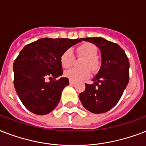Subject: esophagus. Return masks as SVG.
Instances as JSON below:
<instances>
[{
  "instance_id": "34e87169",
  "label": "esophagus",
  "mask_w": 146,
  "mask_h": 146,
  "mask_svg": "<svg viewBox=\"0 0 146 146\" xmlns=\"http://www.w3.org/2000/svg\"><path fill=\"white\" fill-rule=\"evenodd\" d=\"M69 83H70V85H71V86H74V85L76 84L75 82H73V81H70V80Z\"/></svg>"
}]
</instances>
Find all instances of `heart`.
<instances>
[{
  "mask_svg": "<svg viewBox=\"0 0 146 146\" xmlns=\"http://www.w3.org/2000/svg\"><path fill=\"white\" fill-rule=\"evenodd\" d=\"M78 56L85 57L81 63L82 68H71L64 72L65 77L73 82H78L86 80L91 75V71L96 72L100 68V60L96 56L98 54L97 47L90 42H85L78 47L76 49ZM61 66L64 68H68L73 65L74 55L70 48L65 50L60 57ZM90 68H89L88 67Z\"/></svg>",
  "mask_w": 146,
  "mask_h": 146,
  "instance_id": "b5f03b06",
  "label": "heart"
}]
</instances>
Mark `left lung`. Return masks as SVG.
<instances>
[{"instance_id": "obj_1", "label": "left lung", "mask_w": 146, "mask_h": 146, "mask_svg": "<svg viewBox=\"0 0 146 146\" xmlns=\"http://www.w3.org/2000/svg\"><path fill=\"white\" fill-rule=\"evenodd\" d=\"M93 43L102 53V66L93 78L95 83H86L79 95L82 105L94 113H104L117 104L129 79V63L127 54L117 44L99 37L84 38Z\"/></svg>"}]
</instances>
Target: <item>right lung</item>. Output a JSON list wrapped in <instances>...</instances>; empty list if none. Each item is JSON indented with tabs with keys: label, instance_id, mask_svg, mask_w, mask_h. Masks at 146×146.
Here are the masks:
<instances>
[{
	"label": "right lung",
	"instance_id": "1",
	"mask_svg": "<svg viewBox=\"0 0 146 146\" xmlns=\"http://www.w3.org/2000/svg\"><path fill=\"white\" fill-rule=\"evenodd\" d=\"M82 38H41L24 47L13 63L15 89L29 111L38 115L50 113L57 107L62 90L69 85L63 74L60 57L64 50ZM49 78L50 82L47 83Z\"/></svg>",
	"mask_w": 146,
	"mask_h": 146
}]
</instances>
